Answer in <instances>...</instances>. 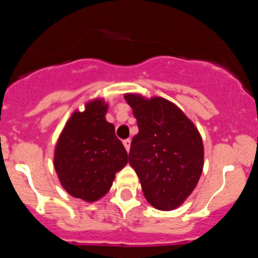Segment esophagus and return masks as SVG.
I'll return each instance as SVG.
<instances>
[{
  "instance_id": "obj_1",
  "label": "esophagus",
  "mask_w": 258,
  "mask_h": 258,
  "mask_svg": "<svg viewBox=\"0 0 258 258\" xmlns=\"http://www.w3.org/2000/svg\"><path fill=\"white\" fill-rule=\"evenodd\" d=\"M131 142H132V141L129 140V138H127V140H124V141H122V143H124L125 150H126L127 152H129V150H131Z\"/></svg>"
}]
</instances>
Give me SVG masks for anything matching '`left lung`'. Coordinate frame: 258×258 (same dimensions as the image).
<instances>
[{
	"mask_svg": "<svg viewBox=\"0 0 258 258\" xmlns=\"http://www.w3.org/2000/svg\"><path fill=\"white\" fill-rule=\"evenodd\" d=\"M125 101L140 129L132 141L129 164L147 202L160 211H172L192 192L202 175V137L181 109L164 98L126 94Z\"/></svg>",
	"mask_w": 258,
	"mask_h": 258,
	"instance_id": "1",
	"label": "left lung"
}]
</instances>
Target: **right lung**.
I'll list each match as a JSON object with an SVG mask.
<instances>
[{
    "label": "right lung",
    "mask_w": 258,
    "mask_h": 258,
    "mask_svg": "<svg viewBox=\"0 0 258 258\" xmlns=\"http://www.w3.org/2000/svg\"><path fill=\"white\" fill-rule=\"evenodd\" d=\"M107 104L89 102L85 111L71 116L55 147L54 166L61 186L85 202L104 197L115 174L127 163V152L104 117Z\"/></svg>",
    "instance_id": "add662e5"
}]
</instances>
